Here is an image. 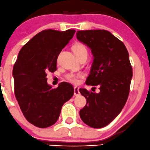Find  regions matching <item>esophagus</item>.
I'll return each instance as SVG.
<instances>
[{"label":"esophagus","mask_w":150,"mask_h":150,"mask_svg":"<svg viewBox=\"0 0 150 150\" xmlns=\"http://www.w3.org/2000/svg\"><path fill=\"white\" fill-rule=\"evenodd\" d=\"M80 95V93H79V88L77 86L74 87V96H78Z\"/></svg>","instance_id":"1"}]
</instances>
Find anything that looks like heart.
I'll return each mask as SVG.
<instances>
[{
	"label": "heart",
	"instance_id": "b5f03b06",
	"mask_svg": "<svg viewBox=\"0 0 150 150\" xmlns=\"http://www.w3.org/2000/svg\"><path fill=\"white\" fill-rule=\"evenodd\" d=\"M73 51L74 53L75 54V55L78 59H79L83 56H86L88 55V51H87L86 47L85 46L84 44L80 43H77L76 44L73 45ZM81 77H83V75L81 74H73L70 73L68 74L66 76V78L67 79V80L70 81V82L73 83V84H78L79 82V79H81Z\"/></svg>",
	"mask_w": 150,
	"mask_h": 150
}]
</instances>
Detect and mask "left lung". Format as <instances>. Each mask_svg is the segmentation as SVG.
I'll list each match as a JSON object with an SVG mask.
<instances>
[{
	"instance_id": "1",
	"label": "left lung",
	"mask_w": 150,
	"mask_h": 150,
	"mask_svg": "<svg viewBox=\"0 0 150 150\" xmlns=\"http://www.w3.org/2000/svg\"><path fill=\"white\" fill-rule=\"evenodd\" d=\"M77 39L93 55L86 84L99 86L100 93L79 88L86 105L79 111L81 120L93 128H102L114 120L128 98L132 67L128 51L122 41L105 30H81Z\"/></svg>"
}]
</instances>
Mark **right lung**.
Listing matches in <instances>:
<instances>
[{"instance_id": "add662e5", "label": "right lung", "mask_w": 150, "mask_h": 150, "mask_svg": "<svg viewBox=\"0 0 150 150\" xmlns=\"http://www.w3.org/2000/svg\"><path fill=\"white\" fill-rule=\"evenodd\" d=\"M75 30H45L23 46L13 68L14 93L28 122L39 128L57 121L62 106L74 94V88L62 82L52 88L47 83V72L57 70V57L73 38Z\"/></svg>"}]
</instances>
